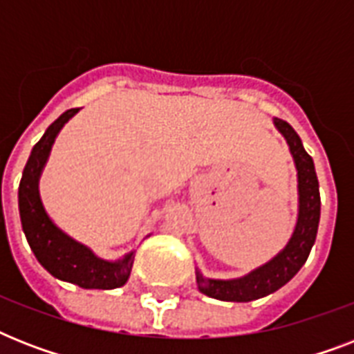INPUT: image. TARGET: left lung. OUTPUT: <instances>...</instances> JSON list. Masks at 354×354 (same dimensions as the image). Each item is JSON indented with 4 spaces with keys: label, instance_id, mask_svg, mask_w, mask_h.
<instances>
[{
    "label": "left lung",
    "instance_id": "obj_1",
    "mask_svg": "<svg viewBox=\"0 0 354 354\" xmlns=\"http://www.w3.org/2000/svg\"><path fill=\"white\" fill-rule=\"evenodd\" d=\"M274 122L279 128V132L285 136L296 161L297 189H299V215H297L296 230L290 242L277 257L241 279H205L204 275L196 272L200 292L221 301L246 303L279 290L307 263L308 253L316 241L322 200H319V185L314 161L307 154V150L303 149L301 139L288 122L283 119H274Z\"/></svg>",
    "mask_w": 354,
    "mask_h": 354
}]
</instances>
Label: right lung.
<instances>
[{"mask_svg":"<svg viewBox=\"0 0 354 354\" xmlns=\"http://www.w3.org/2000/svg\"><path fill=\"white\" fill-rule=\"evenodd\" d=\"M79 112V108H71L64 112L51 127L47 128L41 139L32 147L29 161L24 169V176L19 182L18 202L21 226L29 241L30 250L35 252L38 263L58 279L68 281L80 288H99L110 290L118 288L128 281L133 264V253L118 263H108L95 257L86 246L69 239L66 233L58 230L46 211L41 207L38 194V178L51 152L57 133L60 128Z\"/></svg>","mask_w":354,"mask_h":354,"instance_id":"add662e5","label":"right lung"}]
</instances>
